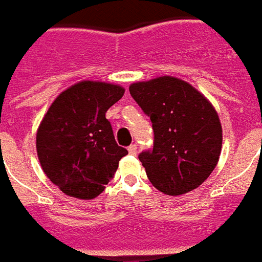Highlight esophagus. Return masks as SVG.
<instances>
[{"mask_svg":"<svg viewBox=\"0 0 262 262\" xmlns=\"http://www.w3.org/2000/svg\"><path fill=\"white\" fill-rule=\"evenodd\" d=\"M127 150H129V153H130V155H136V153H137V145L132 144L130 146L127 148Z\"/></svg>","mask_w":262,"mask_h":262,"instance_id":"obj_1","label":"esophagus"}]
</instances>
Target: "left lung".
<instances>
[{
	"label": "left lung",
	"instance_id": "left-lung-1",
	"mask_svg": "<svg viewBox=\"0 0 262 262\" xmlns=\"http://www.w3.org/2000/svg\"><path fill=\"white\" fill-rule=\"evenodd\" d=\"M151 122L153 146L138 155L155 188L179 195L199 188L219 162L223 129L214 107L200 92L174 77L129 88Z\"/></svg>",
	"mask_w": 262,
	"mask_h": 262
}]
</instances>
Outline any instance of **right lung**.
I'll return each mask as SVG.
<instances>
[{
	"instance_id": "add662e5",
	"label": "right lung",
	"mask_w": 262,
	"mask_h": 262,
	"mask_svg": "<svg viewBox=\"0 0 262 262\" xmlns=\"http://www.w3.org/2000/svg\"><path fill=\"white\" fill-rule=\"evenodd\" d=\"M124 92L118 85L82 81L62 92L45 114L37 153L45 174L65 194L97 197L127 155L105 117Z\"/></svg>"
}]
</instances>
